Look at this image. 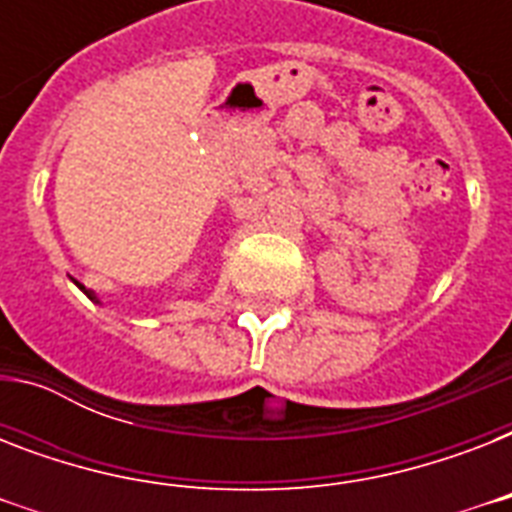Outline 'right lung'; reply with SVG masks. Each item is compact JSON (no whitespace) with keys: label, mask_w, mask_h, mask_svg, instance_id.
<instances>
[{"label":"right lung","mask_w":512,"mask_h":512,"mask_svg":"<svg viewBox=\"0 0 512 512\" xmlns=\"http://www.w3.org/2000/svg\"><path fill=\"white\" fill-rule=\"evenodd\" d=\"M74 284H76V287H79V289H82V292H84V295H87V297H90V300H95V303H100V300H98V297H95V292H90V289H84V287H82V284H79V281H74Z\"/></svg>","instance_id":"1"}]
</instances>
